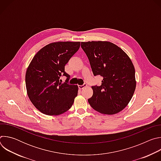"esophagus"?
<instances>
[{
  "instance_id": "obj_1",
  "label": "esophagus",
  "mask_w": 161,
  "mask_h": 161,
  "mask_svg": "<svg viewBox=\"0 0 161 161\" xmlns=\"http://www.w3.org/2000/svg\"><path fill=\"white\" fill-rule=\"evenodd\" d=\"M87 85H86V84H83V85H78V88H79V89H80V90H82V89H83L84 88H85L86 86Z\"/></svg>"
}]
</instances>
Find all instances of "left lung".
<instances>
[{
    "label": "left lung",
    "instance_id": "obj_1",
    "mask_svg": "<svg viewBox=\"0 0 161 161\" xmlns=\"http://www.w3.org/2000/svg\"><path fill=\"white\" fill-rule=\"evenodd\" d=\"M94 76L103 79L101 86H93L91 107L104 114H116L129 104L136 86L135 69L129 57L109 41L81 42Z\"/></svg>",
    "mask_w": 161,
    "mask_h": 161
}]
</instances>
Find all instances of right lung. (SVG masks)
Here are the masks:
<instances>
[{
  "mask_svg": "<svg viewBox=\"0 0 161 161\" xmlns=\"http://www.w3.org/2000/svg\"><path fill=\"white\" fill-rule=\"evenodd\" d=\"M80 42L50 43L33 57L25 74L27 92L34 106L47 115H59L69 109L78 95V86L67 83L69 75L65 65L79 50ZM68 78L62 84V75Z\"/></svg>",
  "mask_w": 161,
  "mask_h": 161,
  "instance_id": "right-lung-1",
  "label": "right lung"
}]
</instances>
